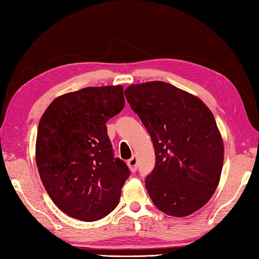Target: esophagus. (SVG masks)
Instances as JSON below:
<instances>
[{
    "instance_id": "esophagus-1",
    "label": "esophagus",
    "mask_w": 259,
    "mask_h": 259,
    "mask_svg": "<svg viewBox=\"0 0 259 259\" xmlns=\"http://www.w3.org/2000/svg\"><path fill=\"white\" fill-rule=\"evenodd\" d=\"M127 165L133 173H135V171L137 170V165H138V160L136 158V155L132 156V158L127 161Z\"/></svg>"
}]
</instances>
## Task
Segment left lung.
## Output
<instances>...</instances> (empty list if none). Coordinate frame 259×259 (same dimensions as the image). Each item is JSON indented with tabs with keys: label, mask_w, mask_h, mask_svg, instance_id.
<instances>
[{
	"label": "left lung",
	"mask_w": 259,
	"mask_h": 259,
	"mask_svg": "<svg viewBox=\"0 0 259 259\" xmlns=\"http://www.w3.org/2000/svg\"><path fill=\"white\" fill-rule=\"evenodd\" d=\"M124 94L154 147L155 166L145 182L153 204L169 216L194 213L222 174L224 145L213 113L198 97L161 81L131 85Z\"/></svg>",
	"instance_id": "8db88e82"
}]
</instances>
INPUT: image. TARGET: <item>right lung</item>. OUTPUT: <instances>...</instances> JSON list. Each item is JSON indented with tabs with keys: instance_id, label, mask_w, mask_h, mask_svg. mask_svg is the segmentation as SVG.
Wrapping results in <instances>:
<instances>
[{
	"instance_id": "add662e5",
	"label": "right lung",
	"mask_w": 259,
	"mask_h": 259,
	"mask_svg": "<svg viewBox=\"0 0 259 259\" xmlns=\"http://www.w3.org/2000/svg\"><path fill=\"white\" fill-rule=\"evenodd\" d=\"M123 88H85L55 99L37 128L35 158L45 190L64 213L83 222L119 204L131 171L114 158L106 123L124 108Z\"/></svg>"
}]
</instances>
